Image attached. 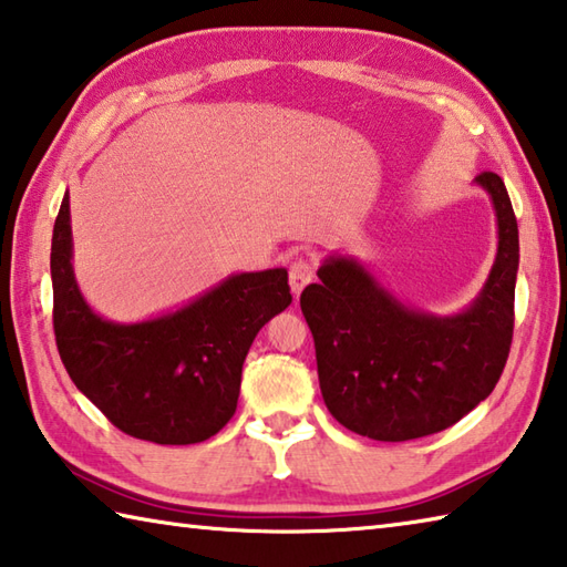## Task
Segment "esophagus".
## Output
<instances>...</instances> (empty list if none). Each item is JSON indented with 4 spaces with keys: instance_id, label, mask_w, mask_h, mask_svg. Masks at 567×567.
<instances>
[{
    "instance_id": "1",
    "label": "esophagus",
    "mask_w": 567,
    "mask_h": 567,
    "mask_svg": "<svg viewBox=\"0 0 567 567\" xmlns=\"http://www.w3.org/2000/svg\"><path fill=\"white\" fill-rule=\"evenodd\" d=\"M315 262L312 260H305V258H297L290 265V287H292V295L299 297V292L305 290V287L315 280Z\"/></svg>"
}]
</instances>
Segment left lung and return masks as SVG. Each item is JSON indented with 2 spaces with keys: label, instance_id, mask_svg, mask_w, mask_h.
<instances>
[{
  "label": "left lung",
  "instance_id": "left-lung-1",
  "mask_svg": "<svg viewBox=\"0 0 567 567\" xmlns=\"http://www.w3.org/2000/svg\"><path fill=\"white\" fill-rule=\"evenodd\" d=\"M498 248L482 292L435 317L395 299L357 258L329 255L299 307L315 337L321 398L343 427L381 442L447 430L489 398L512 349L518 226L502 176L484 172Z\"/></svg>",
  "mask_w": 567,
  "mask_h": 567
}]
</instances>
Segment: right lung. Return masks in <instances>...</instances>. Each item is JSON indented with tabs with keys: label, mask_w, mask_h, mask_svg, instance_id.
Returning a JSON list of instances; mask_svg holds the SVG:
<instances>
[{
	"label": "right lung",
	"mask_w": 567,
	"mask_h": 567,
	"mask_svg": "<svg viewBox=\"0 0 567 567\" xmlns=\"http://www.w3.org/2000/svg\"><path fill=\"white\" fill-rule=\"evenodd\" d=\"M71 260L65 194L51 240L53 331L78 391L137 440L194 445L214 437L236 413L252 339L292 302L287 270L230 275L176 312L117 324L85 302Z\"/></svg>",
	"instance_id": "add662e5"
}]
</instances>
